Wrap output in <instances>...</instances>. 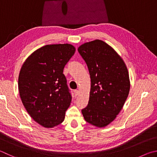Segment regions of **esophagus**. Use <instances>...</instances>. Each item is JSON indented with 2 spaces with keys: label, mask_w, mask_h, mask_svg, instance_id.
Segmentation results:
<instances>
[{
  "label": "esophagus",
  "mask_w": 157,
  "mask_h": 157,
  "mask_svg": "<svg viewBox=\"0 0 157 157\" xmlns=\"http://www.w3.org/2000/svg\"><path fill=\"white\" fill-rule=\"evenodd\" d=\"M79 90H74V94H75V96H78L79 95Z\"/></svg>",
  "instance_id": "1"
}]
</instances>
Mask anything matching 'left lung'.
<instances>
[{
    "label": "left lung",
    "instance_id": "obj_1",
    "mask_svg": "<svg viewBox=\"0 0 157 157\" xmlns=\"http://www.w3.org/2000/svg\"><path fill=\"white\" fill-rule=\"evenodd\" d=\"M90 78L88 104L82 110L88 123L106 126L116 118L128 98L130 79L122 58L106 42L95 40L78 48Z\"/></svg>",
    "mask_w": 157,
    "mask_h": 157
}]
</instances>
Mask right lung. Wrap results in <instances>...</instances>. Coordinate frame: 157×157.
Listing matches in <instances>:
<instances>
[{
	"label": "right lung",
	"instance_id": "1",
	"mask_svg": "<svg viewBox=\"0 0 157 157\" xmlns=\"http://www.w3.org/2000/svg\"><path fill=\"white\" fill-rule=\"evenodd\" d=\"M75 51L69 44L45 45L28 57L20 71L22 104L31 118L44 128L60 124L71 104L63 70Z\"/></svg>",
	"mask_w": 157,
	"mask_h": 157
}]
</instances>
